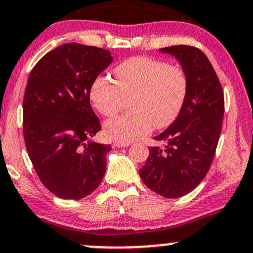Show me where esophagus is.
Listing matches in <instances>:
<instances>
[{"label": "esophagus", "mask_w": 253, "mask_h": 253, "mask_svg": "<svg viewBox=\"0 0 253 253\" xmlns=\"http://www.w3.org/2000/svg\"><path fill=\"white\" fill-rule=\"evenodd\" d=\"M128 145H131V143L120 142V140H115V142H114V147H116V148H127Z\"/></svg>", "instance_id": "obj_1"}]
</instances>
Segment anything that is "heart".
Wrapping results in <instances>:
<instances>
[{
    "label": "heart",
    "instance_id": "1",
    "mask_svg": "<svg viewBox=\"0 0 253 253\" xmlns=\"http://www.w3.org/2000/svg\"><path fill=\"white\" fill-rule=\"evenodd\" d=\"M116 82L100 76L89 97L100 114L113 116L131 99L132 111L105 122V133L120 142L148 134L155 126L169 127L179 115L188 92L184 70L160 59L133 57L115 69Z\"/></svg>",
    "mask_w": 253,
    "mask_h": 253
}]
</instances>
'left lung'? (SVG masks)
Segmentation results:
<instances>
[{
  "mask_svg": "<svg viewBox=\"0 0 253 253\" xmlns=\"http://www.w3.org/2000/svg\"><path fill=\"white\" fill-rule=\"evenodd\" d=\"M178 60L188 79V92L178 118L154 139L164 148L150 147L139 174L149 189L175 199L195 189L214 158L222 131L224 95L210 60L199 48H160Z\"/></svg>",
  "mask_w": 253,
  "mask_h": 253,
  "instance_id": "1",
  "label": "left lung"
}]
</instances>
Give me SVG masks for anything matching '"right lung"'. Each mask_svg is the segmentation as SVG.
<instances>
[{"mask_svg": "<svg viewBox=\"0 0 253 253\" xmlns=\"http://www.w3.org/2000/svg\"><path fill=\"white\" fill-rule=\"evenodd\" d=\"M113 62L110 52L65 43L37 62L23 102L26 150L42 184L80 200L102 183L110 145L93 142L99 119L89 104L92 84Z\"/></svg>", "mask_w": 253, "mask_h": 253, "instance_id": "1", "label": "right lung"}]
</instances>
